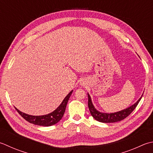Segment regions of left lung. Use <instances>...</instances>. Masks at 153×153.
Returning a JSON list of instances; mask_svg holds the SVG:
<instances>
[{"instance_id":"left-lung-1","label":"left lung","mask_w":153,"mask_h":153,"mask_svg":"<svg viewBox=\"0 0 153 153\" xmlns=\"http://www.w3.org/2000/svg\"><path fill=\"white\" fill-rule=\"evenodd\" d=\"M88 95V107L89 109V111L91 113V115H92L93 117L95 119H96L97 121L102 123H115L120 121L123 119H124L129 115L131 113L133 112V111L136 108L137 105L139 103L140 100H141L142 96L140 97L139 100L137 101L133 105L128 107V108L125 109L124 110L120 111L117 112V113H101L98 111L94 106V105L92 104L91 97Z\"/></svg>"}]
</instances>
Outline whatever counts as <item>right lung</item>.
Returning <instances> with one entry per match:
<instances>
[{
	"mask_svg": "<svg viewBox=\"0 0 153 153\" xmlns=\"http://www.w3.org/2000/svg\"><path fill=\"white\" fill-rule=\"evenodd\" d=\"M73 90L70 91L67 95V96L64 98L63 100L62 103L59 105V106L56 110L53 111V112L49 113L48 115H41V116H33L26 114L25 113H22L15 107V109L18 111V113L25 119L26 121H28L30 123L40 125V126L48 127L52 126L53 125H55L58 121L61 120L63 115L64 114L65 107H66L68 101L70 99L71 94H72Z\"/></svg>",
	"mask_w": 153,
	"mask_h": 153,
	"instance_id": "add662e5",
	"label": "right lung"
}]
</instances>
